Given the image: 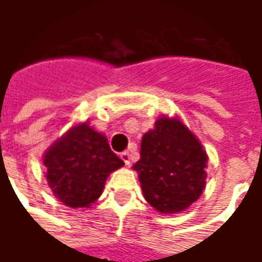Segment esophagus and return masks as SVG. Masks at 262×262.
<instances>
[{
	"mask_svg": "<svg viewBox=\"0 0 262 262\" xmlns=\"http://www.w3.org/2000/svg\"><path fill=\"white\" fill-rule=\"evenodd\" d=\"M120 159L125 161L126 165H130V154H129V151H123L120 154Z\"/></svg>",
	"mask_w": 262,
	"mask_h": 262,
	"instance_id": "1",
	"label": "esophagus"
}]
</instances>
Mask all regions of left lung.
I'll return each instance as SVG.
<instances>
[{"label":"left lung","instance_id":"left-lung-1","mask_svg":"<svg viewBox=\"0 0 262 262\" xmlns=\"http://www.w3.org/2000/svg\"><path fill=\"white\" fill-rule=\"evenodd\" d=\"M208 156L192 132L177 118H160L144 133L140 160L133 165L144 198L161 213L187 209L202 195Z\"/></svg>","mask_w":262,"mask_h":262}]
</instances>
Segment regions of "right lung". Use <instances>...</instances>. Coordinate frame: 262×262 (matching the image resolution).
Wrapping results in <instances>:
<instances>
[{"label": "right lung", "instance_id": "add662e5", "mask_svg": "<svg viewBox=\"0 0 262 262\" xmlns=\"http://www.w3.org/2000/svg\"><path fill=\"white\" fill-rule=\"evenodd\" d=\"M54 196L70 208H88L101 196L112 171L125 164L111 150L106 137L90 123L71 127L43 157Z\"/></svg>", "mask_w": 262, "mask_h": 262}]
</instances>
